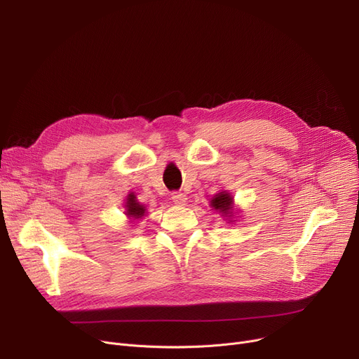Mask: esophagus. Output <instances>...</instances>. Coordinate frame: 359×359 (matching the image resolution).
Here are the masks:
<instances>
[{"instance_id":"esophagus-1","label":"esophagus","mask_w":359,"mask_h":359,"mask_svg":"<svg viewBox=\"0 0 359 359\" xmlns=\"http://www.w3.org/2000/svg\"><path fill=\"white\" fill-rule=\"evenodd\" d=\"M172 198H173V202H175L176 205H179V206H183V205H186V202H187L186 195H184V194H180V192L173 194Z\"/></svg>"}]
</instances>
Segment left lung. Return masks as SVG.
<instances>
[{
	"label": "left lung",
	"mask_w": 359,
	"mask_h": 359,
	"mask_svg": "<svg viewBox=\"0 0 359 359\" xmlns=\"http://www.w3.org/2000/svg\"><path fill=\"white\" fill-rule=\"evenodd\" d=\"M210 202H211L210 203L211 208L215 210L217 212H219L221 217L229 224H233L236 221L234 215L237 212H234V198L227 191H222V192L214 195Z\"/></svg>",
	"instance_id": "8db88e82"
}]
</instances>
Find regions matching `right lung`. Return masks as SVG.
<instances>
[{
    "label": "right lung",
    "instance_id": "1",
    "mask_svg": "<svg viewBox=\"0 0 359 359\" xmlns=\"http://www.w3.org/2000/svg\"><path fill=\"white\" fill-rule=\"evenodd\" d=\"M147 214V208L145 206L137 201V196L134 192L128 194L126 196V201H125V215L129 218V219H142Z\"/></svg>",
    "mask_w": 359,
    "mask_h": 359
}]
</instances>
